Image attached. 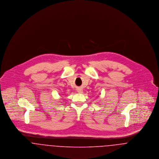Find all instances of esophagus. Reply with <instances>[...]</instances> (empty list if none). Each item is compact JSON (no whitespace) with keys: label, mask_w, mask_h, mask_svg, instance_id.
I'll return each mask as SVG.
<instances>
[{"label":"esophagus","mask_w":159,"mask_h":159,"mask_svg":"<svg viewBox=\"0 0 159 159\" xmlns=\"http://www.w3.org/2000/svg\"><path fill=\"white\" fill-rule=\"evenodd\" d=\"M77 92L79 93H83V89L81 88H77Z\"/></svg>","instance_id":"1"}]
</instances>
